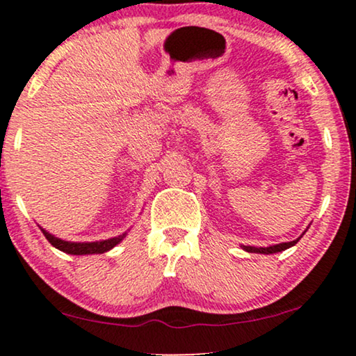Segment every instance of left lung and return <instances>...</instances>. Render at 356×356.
<instances>
[{
    "mask_svg": "<svg viewBox=\"0 0 356 356\" xmlns=\"http://www.w3.org/2000/svg\"><path fill=\"white\" fill-rule=\"evenodd\" d=\"M301 238V236H300ZM300 238H296L293 241H289V243H280V245H274V246H269V248H254V246H243V250L248 251V252H259V254H274V252H279V251H284L286 248L296 245V243L300 241Z\"/></svg>",
    "mask_w": 356,
    "mask_h": 356,
    "instance_id": "left-lung-1",
    "label": "left lung"
}]
</instances>
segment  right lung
I'll use <instances>...</instances> for the list:
<instances>
[{
	"instance_id": "obj_1",
	"label": "right lung",
	"mask_w": 356,
	"mask_h": 356,
	"mask_svg": "<svg viewBox=\"0 0 356 356\" xmlns=\"http://www.w3.org/2000/svg\"><path fill=\"white\" fill-rule=\"evenodd\" d=\"M43 235L48 240V243H51L56 250H60L63 252H67V254H102V252L110 251L111 248H115L118 243L123 240L124 235L110 238V240H104V241H94V243H71V241H65L60 240V238L50 235V233L45 232L42 228Z\"/></svg>"
}]
</instances>
